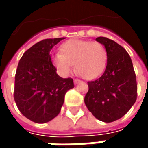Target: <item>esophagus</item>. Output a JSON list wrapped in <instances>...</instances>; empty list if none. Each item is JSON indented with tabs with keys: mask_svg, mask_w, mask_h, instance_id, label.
Returning <instances> with one entry per match:
<instances>
[{
	"mask_svg": "<svg viewBox=\"0 0 148 148\" xmlns=\"http://www.w3.org/2000/svg\"><path fill=\"white\" fill-rule=\"evenodd\" d=\"M74 84L76 85V84H78L79 82H80V80H79V79H74Z\"/></svg>",
	"mask_w": 148,
	"mask_h": 148,
	"instance_id": "1",
	"label": "esophagus"
}]
</instances>
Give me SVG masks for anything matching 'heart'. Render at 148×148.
Returning <instances> with one entry per match:
<instances>
[{"mask_svg": "<svg viewBox=\"0 0 148 148\" xmlns=\"http://www.w3.org/2000/svg\"><path fill=\"white\" fill-rule=\"evenodd\" d=\"M60 53L51 56V62L58 73L67 76L73 64L76 73L86 79L99 77L105 69L107 51L99 42L72 39L60 46Z\"/></svg>", "mask_w": 148, "mask_h": 148, "instance_id": "1", "label": "heart"}]
</instances>
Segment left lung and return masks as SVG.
<instances>
[{"instance_id":"obj_1","label":"left lung","mask_w":148,"mask_h":148,"mask_svg":"<svg viewBox=\"0 0 148 148\" xmlns=\"http://www.w3.org/2000/svg\"><path fill=\"white\" fill-rule=\"evenodd\" d=\"M105 47L107 65L101 77L88 81L85 103L92 114L104 123L123 117L135 103L137 83L133 63L128 52L115 41L99 37Z\"/></svg>"}]
</instances>
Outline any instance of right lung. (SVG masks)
<instances>
[{
    "label": "right lung",
    "instance_id": "1",
    "mask_svg": "<svg viewBox=\"0 0 148 148\" xmlns=\"http://www.w3.org/2000/svg\"><path fill=\"white\" fill-rule=\"evenodd\" d=\"M64 38L44 39L27 49L19 60L14 82L15 103L29 120L45 123L61 111L66 92L74 88L72 78L56 74L49 52Z\"/></svg>",
    "mask_w": 148,
    "mask_h": 148
}]
</instances>
